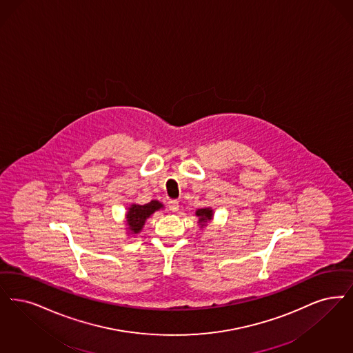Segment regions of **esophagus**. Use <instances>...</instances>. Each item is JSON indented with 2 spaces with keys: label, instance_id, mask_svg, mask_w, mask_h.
<instances>
[{
  "label": "esophagus",
  "instance_id": "34e87169",
  "mask_svg": "<svg viewBox=\"0 0 353 353\" xmlns=\"http://www.w3.org/2000/svg\"><path fill=\"white\" fill-rule=\"evenodd\" d=\"M179 208H180L179 201H176V199H170V202H168V209H170V212H176L179 210Z\"/></svg>",
  "mask_w": 353,
  "mask_h": 353
}]
</instances>
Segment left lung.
Returning a JSON list of instances; mask_svg holds the SVG:
<instances>
[{"instance_id":"left-lung-1","label":"left lung","mask_w":353,"mask_h":353,"mask_svg":"<svg viewBox=\"0 0 353 353\" xmlns=\"http://www.w3.org/2000/svg\"><path fill=\"white\" fill-rule=\"evenodd\" d=\"M196 214H197V216H199V222L202 223V222H208V221L212 219V210H210V209H199Z\"/></svg>"}]
</instances>
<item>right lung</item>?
<instances>
[{
	"mask_svg": "<svg viewBox=\"0 0 353 353\" xmlns=\"http://www.w3.org/2000/svg\"><path fill=\"white\" fill-rule=\"evenodd\" d=\"M163 205L159 201H151L145 205H131V208L127 212V225L130 227L131 232L138 234L144 226L145 219L159 210Z\"/></svg>",
	"mask_w": 353,
	"mask_h": 353,
	"instance_id": "right-lung-1",
	"label": "right lung"
}]
</instances>
